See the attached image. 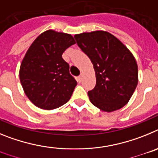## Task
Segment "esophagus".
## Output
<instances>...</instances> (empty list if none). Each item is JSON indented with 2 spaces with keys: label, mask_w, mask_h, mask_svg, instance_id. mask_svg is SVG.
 Wrapping results in <instances>:
<instances>
[{
  "label": "esophagus",
  "mask_w": 158,
  "mask_h": 158,
  "mask_svg": "<svg viewBox=\"0 0 158 158\" xmlns=\"http://www.w3.org/2000/svg\"><path fill=\"white\" fill-rule=\"evenodd\" d=\"M82 77H83V75H82V73H81V74L80 76H79V77H77L78 81H79V82L81 81H82Z\"/></svg>",
  "instance_id": "1"
}]
</instances>
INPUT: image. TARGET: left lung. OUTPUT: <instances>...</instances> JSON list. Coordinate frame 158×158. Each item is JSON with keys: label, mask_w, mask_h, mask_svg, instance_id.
<instances>
[{"label": "left lung", "mask_w": 158, "mask_h": 158, "mask_svg": "<svg viewBox=\"0 0 158 158\" xmlns=\"http://www.w3.org/2000/svg\"><path fill=\"white\" fill-rule=\"evenodd\" d=\"M96 72L94 89L88 92L92 104L107 112L126 105L139 81L136 60L123 43L104 31L74 35Z\"/></svg>", "instance_id": "8db88e82"}]
</instances>
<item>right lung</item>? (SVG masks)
I'll use <instances>...</instances> for the list:
<instances>
[{
    "label": "right lung",
    "mask_w": 158,
    "mask_h": 158,
    "mask_svg": "<svg viewBox=\"0 0 158 158\" xmlns=\"http://www.w3.org/2000/svg\"><path fill=\"white\" fill-rule=\"evenodd\" d=\"M75 43L71 35L48 30L38 36L27 50L20 65L19 80L36 107L55 109L70 99L77 83L62 55Z\"/></svg>",
    "instance_id": "add662e5"
}]
</instances>
